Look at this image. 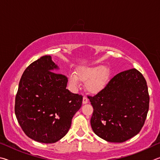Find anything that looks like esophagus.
Instances as JSON below:
<instances>
[{
    "label": "esophagus",
    "instance_id": "obj_1",
    "mask_svg": "<svg viewBox=\"0 0 160 160\" xmlns=\"http://www.w3.org/2000/svg\"><path fill=\"white\" fill-rule=\"evenodd\" d=\"M88 102V100L86 96H83V104H86V103Z\"/></svg>",
    "mask_w": 160,
    "mask_h": 160
}]
</instances>
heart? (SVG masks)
I'll list each match as a JSON object with an SVG mask.
<instances>
[{
    "label": "heart",
    "mask_w": 160,
    "mask_h": 160,
    "mask_svg": "<svg viewBox=\"0 0 160 160\" xmlns=\"http://www.w3.org/2000/svg\"><path fill=\"white\" fill-rule=\"evenodd\" d=\"M77 74L69 73V82L73 86L78 85L79 79L86 82V89L92 93H96L104 88L110 77V71L104 67H83L78 69Z\"/></svg>",
    "instance_id": "heart-1"
}]
</instances>
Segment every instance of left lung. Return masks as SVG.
<instances>
[{
	"mask_svg": "<svg viewBox=\"0 0 160 160\" xmlns=\"http://www.w3.org/2000/svg\"><path fill=\"white\" fill-rule=\"evenodd\" d=\"M93 108L91 124L100 138L123 142L138 134L149 110L147 82L136 69L122 72L94 96H88Z\"/></svg>",
	"mask_w": 160,
	"mask_h": 160,
	"instance_id": "1",
	"label": "left lung"
}]
</instances>
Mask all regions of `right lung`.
Instances as JSON below:
<instances>
[{
    "instance_id": "add662e5",
    "label": "right lung",
    "mask_w": 160,
    "mask_h": 160,
    "mask_svg": "<svg viewBox=\"0 0 160 160\" xmlns=\"http://www.w3.org/2000/svg\"><path fill=\"white\" fill-rule=\"evenodd\" d=\"M58 66L45 55L27 67L19 83L15 112L29 138L54 143L66 135L82 107L83 96L67 89L68 78L54 72Z\"/></svg>"
}]
</instances>
